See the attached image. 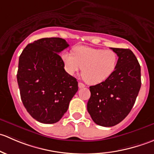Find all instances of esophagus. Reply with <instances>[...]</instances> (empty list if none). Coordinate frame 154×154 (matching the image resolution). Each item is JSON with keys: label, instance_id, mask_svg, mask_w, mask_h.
<instances>
[{"label": "esophagus", "instance_id": "esophagus-1", "mask_svg": "<svg viewBox=\"0 0 154 154\" xmlns=\"http://www.w3.org/2000/svg\"><path fill=\"white\" fill-rule=\"evenodd\" d=\"M78 86H79V88H84V87H85V85L83 84V83H81V82H80V83H78Z\"/></svg>", "mask_w": 154, "mask_h": 154}]
</instances>
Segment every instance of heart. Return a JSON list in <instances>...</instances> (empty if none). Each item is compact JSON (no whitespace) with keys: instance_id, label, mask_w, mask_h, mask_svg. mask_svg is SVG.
<instances>
[{"instance_id":"obj_1","label":"heart","mask_w":154,"mask_h":154,"mask_svg":"<svg viewBox=\"0 0 154 154\" xmlns=\"http://www.w3.org/2000/svg\"><path fill=\"white\" fill-rule=\"evenodd\" d=\"M61 59L65 70L73 75L82 69L83 77L91 84L107 80L116 70L118 55L111 49L103 50L88 46H76L73 54L64 51Z\"/></svg>"}]
</instances>
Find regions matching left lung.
<instances>
[{
    "label": "left lung",
    "mask_w": 154,
    "mask_h": 154,
    "mask_svg": "<svg viewBox=\"0 0 154 154\" xmlns=\"http://www.w3.org/2000/svg\"><path fill=\"white\" fill-rule=\"evenodd\" d=\"M117 66L107 80L89 87L87 110L93 122L103 127L120 123L130 113L141 88V67L132 51L113 48Z\"/></svg>",
    "instance_id": "obj_1"
}]
</instances>
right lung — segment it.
I'll use <instances>...</instances> for the list:
<instances>
[{
  "label": "right lung",
  "instance_id": "obj_1",
  "mask_svg": "<svg viewBox=\"0 0 154 154\" xmlns=\"http://www.w3.org/2000/svg\"><path fill=\"white\" fill-rule=\"evenodd\" d=\"M62 38H43L28 44L19 57L17 81L29 114L43 124L58 122L78 90L77 79L64 69Z\"/></svg>",
  "mask_w": 154,
  "mask_h": 154
}]
</instances>
